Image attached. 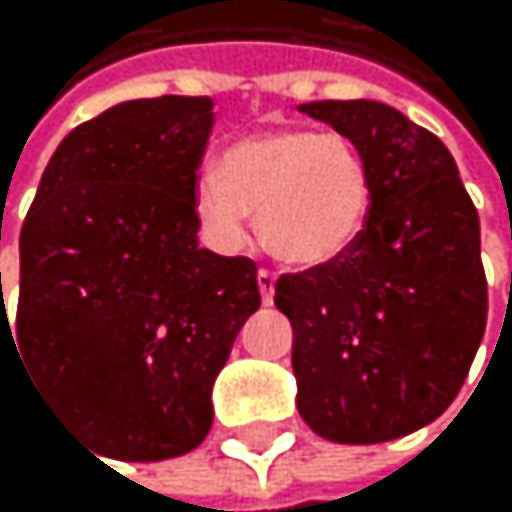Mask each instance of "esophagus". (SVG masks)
I'll return each mask as SVG.
<instances>
[{
  "label": "esophagus",
  "instance_id": "1",
  "mask_svg": "<svg viewBox=\"0 0 512 512\" xmlns=\"http://www.w3.org/2000/svg\"><path fill=\"white\" fill-rule=\"evenodd\" d=\"M258 288H261V301L273 304V294H276V276L270 270H258Z\"/></svg>",
  "mask_w": 512,
  "mask_h": 512
}]
</instances>
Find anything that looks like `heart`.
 <instances>
[{"label": "heart", "instance_id": "heart-1", "mask_svg": "<svg viewBox=\"0 0 512 512\" xmlns=\"http://www.w3.org/2000/svg\"><path fill=\"white\" fill-rule=\"evenodd\" d=\"M193 205L211 242L236 248L245 218L276 261L319 270L359 242L371 214V171L362 150L338 131L270 128L224 150L218 171H202Z\"/></svg>", "mask_w": 512, "mask_h": 512}]
</instances>
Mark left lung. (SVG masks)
Instances as JSON below:
<instances>
[{"label":"left lung","mask_w":512,"mask_h":512,"mask_svg":"<svg viewBox=\"0 0 512 512\" xmlns=\"http://www.w3.org/2000/svg\"><path fill=\"white\" fill-rule=\"evenodd\" d=\"M362 150L371 214L359 242L319 270L282 273L298 411L328 442L371 445L436 421L479 350L488 285L479 214L439 137L378 101H313Z\"/></svg>","instance_id":"obj_1"}]
</instances>
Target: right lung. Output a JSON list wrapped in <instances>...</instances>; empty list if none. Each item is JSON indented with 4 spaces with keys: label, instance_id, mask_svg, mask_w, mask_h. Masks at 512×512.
Returning <instances> with one entry per match:
<instances>
[{
    "label": "right lung",
    "instance_id": "add662e5",
    "mask_svg": "<svg viewBox=\"0 0 512 512\" xmlns=\"http://www.w3.org/2000/svg\"><path fill=\"white\" fill-rule=\"evenodd\" d=\"M211 97L125 101L54 150L21 230L0 341L101 455L165 461L211 430V387L261 307L258 264L199 248L193 184Z\"/></svg>",
    "mask_w": 512,
    "mask_h": 512
}]
</instances>
